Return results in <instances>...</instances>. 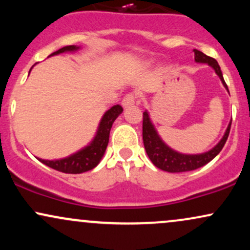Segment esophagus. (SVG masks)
<instances>
[{
	"mask_svg": "<svg viewBox=\"0 0 250 250\" xmlns=\"http://www.w3.org/2000/svg\"><path fill=\"white\" fill-rule=\"evenodd\" d=\"M135 102H136V97H135L134 94H128V95H125L123 97L121 104L123 108H128L130 107V105L135 104Z\"/></svg>",
	"mask_w": 250,
	"mask_h": 250,
	"instance_id": "34e87169",
	"label": "esophagus"
}]
</instances>
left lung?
<instances>
[{
  "label": "left lung",
  "mask_w": 250,
  "mask_h": 250,
  "mask_svg": "<svg viewBox=\"0 0 250 250\" xmlns=\"http://www.w3.org/2000/svg\"><path fill=\"white\" fill-rule=\"evenodd\" d=\"M195 62L197 63H207L209 67H211L217 76L220 77L221 82H222L223 87L228 91L225 79H223L222 71L217 63L216 60L211 59L202 53V51L194 49ZM229 93V91H228ZM231 121L229 122L228 127H227L225 134H223L222 139L220 140L216 146L209 149L208 151L201 154H183L179 151L174 150L161 139L159 133H157L156 128H155L153 121H151L150 116L147 110L143 113V127H142V136H143V145L145 149L147 151L148 157L150 161L153 162L155 167H157L161 170L168 171V173H183V171H190L195 169L203 167L210 162L211 160L216 156L217 154L222 150L223 146L228 139L229 131H230Z\"/></svg>",
  "instance_id": "obj_1"
}]
</instances>
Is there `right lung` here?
<instances>
[{"mask_svg":"<svg viewBox=\"0 0 250 250\" xmlns=\"http://www.w3.org/2000/svg\"><path fill=\"white\" fill-rule=\"evenodd\" d=\"M80 49H81L80 45H65V47H63L61 49L56 50L55 53L51 54L49 57L59 55V54L62 53H75V51ZM122 111L123 109L119 104L113 105L110 109H108L103 114L101 120H100L99 127L96 129V133L94 135L93 140L85 147L81 148L74 154L57 160H44L40 159V157H37V160L40 162H42L43 165L65 174H81L84 173V171L91 170L102 160L109 142L110 129L113 127L114 121L119 117L120 114H122Z\"/></svg>","mask_w":250,"mask_h":250,"instance_id":"obj_1","label":"right lung"}]
</instances>
